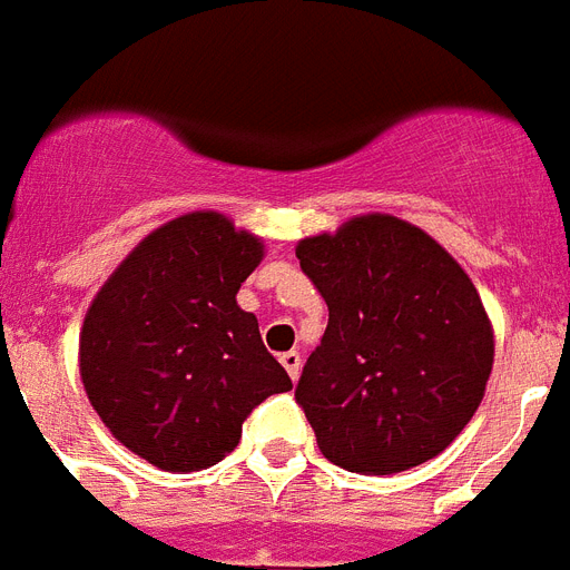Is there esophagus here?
Returning <instances> with one entry per match:
<instances>
[{
  "label": "esophagus",
  "mask_w": 570,
  "mask_h": 570,
  "mask_svg": "<svg viewBox=\"0 0 570 570\" xmlns=\"http://www.w3.org/2000/svg\"><path fill=\"white\" fill-rule=\"evenodd\" d=\"M279 362H282V367L288 371L291 380H297V376H299V367H303V358H299L297 350H288V353H282Z\"/></svg>",
  "instance_id": "esophagus-1"
}]
</instances>
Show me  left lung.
Masks as SVG:
<instances>
[{
	"instance_id": "8db88e82",
	"label": "left lung",
	"mask_w": 570,
	"mask_h": 570,
	"mask_svg": "<svg viewBox=\"0 0 570 570\" xmlns=\"http://www.w3.org/2000/svg\"><path fill=\"white\" fill-rule=\"evenodd\" d=\"M330 306L297 403L330 462L400 473L453 444L480 409L494 332L462 264L394 214H358L297 244Z\"/></svg>"
}]
</instances>
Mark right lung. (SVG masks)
I'll use <instances>...</instances> for the list:
<instances>
[{"mask_svg": "<svg viewBox=\"0 0 570 570\" xmlns=\"http://www.w3.org/2000/svg\"><path fill=\"white\" fill-rule=\"evenodd\" d=\"M262 258V238L226 214H181L149 232L90 303L81 382L108 432L149 465H217L247 414L291 391L256 314L235 299Z\"/></svg>", "mask_w": 570, "mask_h": 570, "instance_id": "1", "label": "right lung"}]
</instances>
